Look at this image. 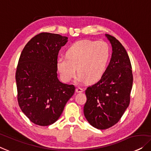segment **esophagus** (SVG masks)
Here are the masks:
<instances>
[{
	"instance_id": "34e87169",
	"label": "esophagus",
	"mask_w": 151,
	"mask_h": 151,
	"mask_svg": "<svg viewBox=\"0 0 151 151\" xmlns=\"http://www.w3.org/2000/svg\"><path fill=\"white\" fill-rule=\"evenodd\" d=\"M76 93H82V92L84 91V89L80 88V87H79V86H78L76 89Z\"/></svg>"
}]
</instances>
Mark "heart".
Wrapping results in <instances>:
<instances>
[{
    "label": "heart",
    "mask_w": 151,
    "mask_h": 151,
    "mask_svg": "<svg viewBox=\"0 0 151 151\" xmlns=\"http://www.w3.org/2000/svg\"><path fill=\"white\" fill-rule=\"evenodd\" d=\"M110 58V47L104 41L83 40L71 45L66 56H60L56 67L62 80L69 82L79 73L80 82H93L101 78ZM77 69L76 70V69Z\"/></svg>",
    "instance_id": "1"
}]
</instances>
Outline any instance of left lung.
<instances>
[{
	"instance_id": "1",
	"label": "left lung",
	"mask_w": 151,
	"mask_h": 151,
	"mask_svg": "<svg viewBox=\"0 0 151 151\" xmlns=\"http://www.w3.org/2000/svg\"><path fill=\"white\" fill-rule=\"evenodd\" d=\"M106 36L112 47L110 63L101 79L85 91L84 114L98 129H106L119 121L129 105L133 84L132 65L126 50L113 36Z\"/></svg>"
}]
</instances>
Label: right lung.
<instances>
[{"label": "right lung", "mask_w": 151, "mask_h": 151, "mask_svg": "<svg viewBox=\"0 0 151 151\" xmlns=\"http://www.w3.org/2000/svg\"><path fill=\"white\" fill-rule=\"evenodd\" d=\"M67 39L41 32L28 41L19 56L16 73L17 101L22 112L37 125L55 123L75 92L73 85L63 84L57 77L58 52Z\"/></svg>", "instance_id": "obj_1"}]
</instances>
